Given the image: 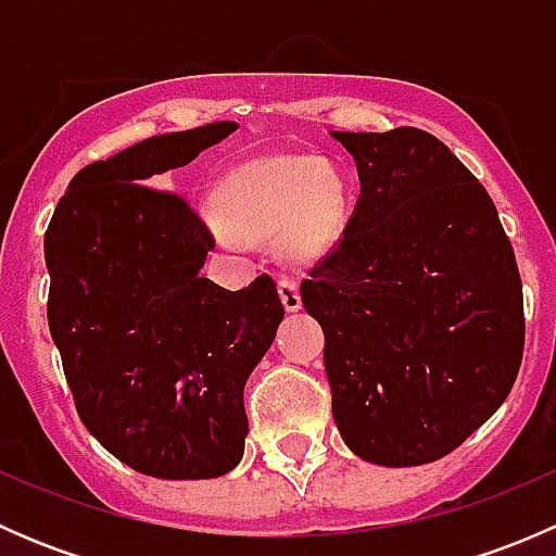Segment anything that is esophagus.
<instances>
[{
	"mask_svg": "<svg viewBox=\"0 0 556 556\" xmlns=\"http://www.w3.org/2000/svg\"><path fill=\"white\" fill-rule=\"evenodd\" d=\"M279 299H282V306L288 312H299L301 309V290L299 282L290 277L279 279Z\"/></svg>",
	"mask_w": 556,
	"mask_h": 556,
	"instance_id": "1",
	"label": "esophagus"
}]
</instances>
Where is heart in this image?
<instances>
[{
	"mask_svg": "<svg viewBox=\"0 0 556 556\" xmlns=\"http://www.w3.org/2000/svg\"><path fill=\"white\" fill-rule=\"evenodd\" d=\"M346 182L319 155H266L247 161L220 179L212 210L220 237H279L293 261H309L339 239L346 220Z\"/></svg>",
	"mask_w": 556,
	"mask_h": 556,
	"instance_id": "b5f03b06",
	"label": "heart"
}]
</instances>
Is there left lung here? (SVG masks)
I'll return each instance as SVG.
<instances>
[{
	"instance_id": "8db88e82",
	"label": "left lung",
	"mask_w": 556,
	"mask_h": 556,
	"mask_svg": "<svg viewBox=\"0 0 556 556\" xmlns=\"http://www.w3.org/2000/svg\"><path fill=\"white\" fill-rule=\"evenodd\" d=\"M361 199L301 282L323 325L341 439L387 468L457 450L501 408L525 350L521 279L484 185L422 128L330 131Z\"/></svg>"
}]
</instances>
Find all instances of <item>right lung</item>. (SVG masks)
<instances>
[{
  "mask_svg": "<svg viewBox=\"0 0 556 556\" xmlns=\"http://www.w3.org/2000/svg\"><path fill=\"white\" fill-rule=\"evenodd\" d=\"M239 123L142 139L72 177L45 231L48 325L88 433L155 479H217L247 439L244 384L285 309L261 274L201 277L215 239L182 199L144 188Z\"/></svg>",
  "mask_w": 556,
  "mask_h": 556,
  "instance_id": "obj_1",
  "label": "right lung"
}]
</instances>
